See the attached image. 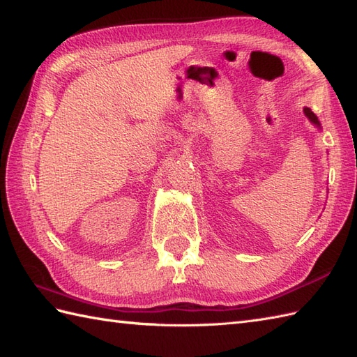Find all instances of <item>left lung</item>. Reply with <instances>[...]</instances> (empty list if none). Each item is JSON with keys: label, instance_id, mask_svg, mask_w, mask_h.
<instances>
[{"label": "left lung", "instance_id": "obj_1", "mask_svg": "<svg viewBox=\"0 0 357 357\" xmlns=\"http://www.w3.org/2000/svg\"><path fill=\"white\" fill-rule=\"evenodd\" d=\"M304 113H305V115H307V118H308L310 121H312V123H313L314 126H317V127H321V124H319V121H317V116L314 115V113H313L312 110H310L308 107H305V109H304Z\"/></svg>", "mask_w": 357, "mask_h": 357}]
</instances>
